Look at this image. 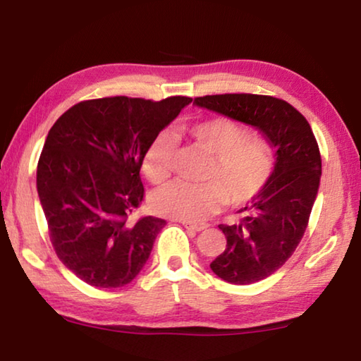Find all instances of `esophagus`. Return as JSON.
I'll list each match as a JSON object with an SVG mask.
<instances>
[{
  "instance_id": "obj_1",
  "label": "esophagus",
  "mask_w": 361,
  "mask_h": 361,
  "mask_svg": "<svg viewBox=\"0 0 361 361\" xmlns=\"http://www.w3.org/2000/svg\"><path fill=\"white\" fill-rule=\"evenodd\" d=\"M183 226H185V228L188 229V231H194V232H200V231H204V229H207V224H197V223H192V221H185V219H183V221H180Z\"/></svg>"
}]
</instances>
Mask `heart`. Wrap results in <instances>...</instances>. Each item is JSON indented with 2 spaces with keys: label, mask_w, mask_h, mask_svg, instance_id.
I'll return each instance as SVG.
<instances>
[{
  "label": "heart",
  "mask_w": 361,
  "mask_h": 361,
  "mask_svg": "<svg viewBox=\"0 0 361 361\" xmlns=\"http://www.w3.org/2000/svg\"><path fill=\"white\" fill-rule=\"evenodd\" d=\"M183 132L213 156L207 183L173 181L156 194L154 207L162 215L202 221L231 204L240 205L262 191L274 172V151L266 140L250 138L240 124L223 116L192 122ZM175 138L161 132L145 151L142 170L154 185L164 183L172 169Z\"/></svg>",
  "instance_id": "obj_1"
}]
</instances>
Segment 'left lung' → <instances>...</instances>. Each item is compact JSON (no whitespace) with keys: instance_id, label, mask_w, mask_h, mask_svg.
<instances>
[{"instance_id":"8db88e82","label":"left lung","mask_w":361,"mask_h":361,"mask_svg":"<svg viewBox=\"0 0 361 361\" xmlns=\"http://www.w3.org/2000/svg\"><path fill=\"white\" fill-rule=\"evenodd\" d=\"M194 105L253 127L276 151L271 178L240 210L239 224L219 226L228 243L210 264L228 283L259 282L285 264L307 228L320 188L319 145L304 116L274 97L205 95Z\"/></svg>"}]
</instances>
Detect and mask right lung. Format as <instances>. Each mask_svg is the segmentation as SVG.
<instances>
[{
    "mask_svg": "<svg viewBox=\"0 0 361 361\" xmlns=\"http://www.w3.org/2000/svg\"><path fill=\"white\" fill-rule=\"evenodd\" d=\"M192 99L111 97L71 106L49 130L36 189L60 261L99 288L130 283L166 221L130 215L143 200L145 151Z\"/></svg>",
    "mask_w": 361,
    "mask_h": 361,
    "instance_id": "right-lung-1",
    "label": "right lung"
}]
</instances>
